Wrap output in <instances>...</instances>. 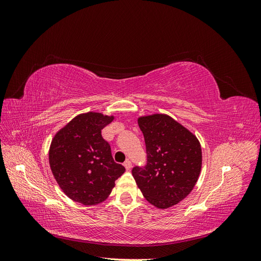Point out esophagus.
<instances>
[{
	"label": "esophagus",
	"mask_w": 261,
	"mask_h": 261,
	"mask_svg": "<svg viewBox=\"0 0 261 261\" xmlns=\"http://www.w3.org/2000/svg\"><path fill=\"white\" fill-rule=\"evenodd\" d=\"M124 167H125V169L127 170V171L130 170L132 169V162L129 160H126L125 163H124Z\"/></svg>",
	"instance_id": "esophagus-1"
}]
</instances>
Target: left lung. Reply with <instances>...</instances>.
Wrapping results in <instances>:
<instances>
[{
  "instance_id": "8db88e82",
  "label": "left lung",
  "mask_w": 261,
  "mask_h": 261,
  "mask_svg": "<svg viewBox=\"0 0 261 261\" xmlns=\"http://www.w3.org/2000/svg\"><path fill=\"white\" fill-rule=\"evenodd\" d=\"M145 137L148 162L132 174L146 200L168 209L184 200L199 178L202 152L198 138L168 114L138 117Z\"/></svg>"
}]
</instances>
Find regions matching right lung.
<instances>
[{
	"label": "right lung",
	"instance_id": "1",
	"mask_svg": "<svg viewBox=\"0 0 261 261\" xmlns=\"http://www.w3.org/2000/svg\"><path fill=\"white\" fill-rule=\"evenodd\" d=\"M114 115L78 114L55 133L49 149L52 174L68 198L85 206L107 200L125 168L114 162L101 129Z\"/></svg>",
	"mask_w": 261,
	"mask_h": 261
}]
</instances>
